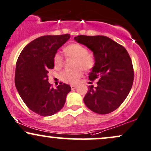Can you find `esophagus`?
Listing matches in <instances>:
<instances>
[{
    "mask_svg": "<svg viewBox=\"0 0 151 151\" xmlns=\"http://www.w3.org/2000/svg\"><path fill=\"white\" fill-rule=\"evenodd\" d=\"M76 88H77V86H76V85H71V88H72V90L75 89Z\"/></svg>",
    "mask_w": 151,
    "mask_h": 151,
    "instance_id": "1",
    "label": "esophagus"
}]
</instances>
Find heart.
<instances>
[{"label": "heart", "instance_id": "b5f03b06", "mask_svg": "<svg viewBox=\"0 0 151 151\" xmlns=\"http://www.w3.org/2000/svg\"><path fill=\"white\" fill-rule=\"evenodd\" d=\"M65 55L68 57L75 58L74 67L78 68L73 70H65L61 72L60 79L62 81L69 83H75L82 76V70H89L95 65V58L91 53L88 52V50L83 45L79 43H72L65 49ZM54 65L56 68L63 66V58L60 53L57 52L53 58Z\"/></svg>", "mask_w": 151, "mask_h": 151}]
</instances>
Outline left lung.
<instances>
[{
    "instance_id": "8db88e82",
    "label": "left lung",
    "mask_w": 151,
    "mask_h": 151,
    "mask_svg": "<svg viewBox=\"0 0 151 151\" xmlns=\"http://www.w3.org/2000/svg\"><path fill=\"white\" fill-rule=\"evenodd\" d=\"M74 39L93 52L95 65L88 78L99 79L97 87L88 86L83 102L96 113H110L124 102L133 84L130 56L124 47L107 36L79 35Z\"/></svg>"
}]
</instances>
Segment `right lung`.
<instances>
[{
	"instance_id": "1",
	"label": "right lung",
	"mask_w": 151,
	"mask_h": 151,
	"mask_svg": "<svg viewBox=\"0 0 151 151\" xmlns=\"http://www.w3.org/2000/svg\"><path fill=\"white\" fill-rule=\"evenodd\" d=\"M70 38V34L41 36L27 44L17 59L16 88L27 106L41 116L48 117L59 112L71 91L66 83L53 88L48 78V70L54 68V55Z\"/></svg>"
}]
</instances>
